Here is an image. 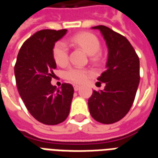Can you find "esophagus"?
<instances>
[{
    "label": "esophagus",
    "mask_w": 158,
    "mask_h": 158,
    "mask_svg": "<svg viewBox=\"0 0 158 158\" xmlns=\"http://www.w3.org/2000/svg\"><path fill=\"white\" fill-rule=\"evenodd\" d=\"M79 88H80V86L79 85H73V89H74L75 91H78L79 89Z\"/></svg>",
    "instance_id": "34e87169"
}]
</instances>
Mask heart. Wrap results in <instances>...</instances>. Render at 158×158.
<instances>
[{"label":"heart","instance_id":"1","mask_svg":"<svg viewBox=\"0 0 158 158\" xmlns=\"http://www.w3.org/2000/svg\"><path fill=\"white\" fill-rule=\"evenodd\" d=\"M71 45L79 46L89 56H93L94 58L97 59L99 56L97 52L100 50L99 39L94 34L89 32L79 33L76 35L73 36L67 42ZM65 42H56L52 50V56L56 63L59 66H65L69 62V48ZM66 79L74 83L85 82L88 77V72L85 69L78 68V67H71L65 71Z\"/></svg>","mask_w":158,"mask_h":158}]
</instances>
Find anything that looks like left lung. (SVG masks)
Returning <instances> with one entry per match:
<instances>
[{
  "mask_svg": "<svg viewBox=\"0 0 158 158\" xmlns=\"http://www.w3.org/2000/svg\"><path fill=\"white\" fill-rule=\"evenodd\" d=\"M91 29L101 31L108 49V56L106 71L97 79L106 86L103 90L93 91L88 106L93 118L110 124L122 119L132 106L139 83V60L124 36L106 26Z\"/></svg>",
  "mask_w": 158,
  "mask_h": 158,
  "instance_id": "obj_1",
  "label": "left lung"
}]
</instances>
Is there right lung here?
I'll use <instances>...</instances> for the list:
<instances>
[{
  "instance_id": "add662e5",
  "label": "right lung",
  "mask_w": 158,
  "mask_h": 158,
  "mask_svg": "<svg viewBox=\"0 0 158 158\" xmlns=\"http://www.w3.org/2000/svg\"><path fill=\"white\" fill-rule=\"evenodd\" d=\"M67 29H44L34 34L23 44L14 67L19 95L30 114L39 122L56 125L69 114L73 87L62 84L60 89L51 84L56 63L52 50Z\"/></svg>"
}]
</instances>
